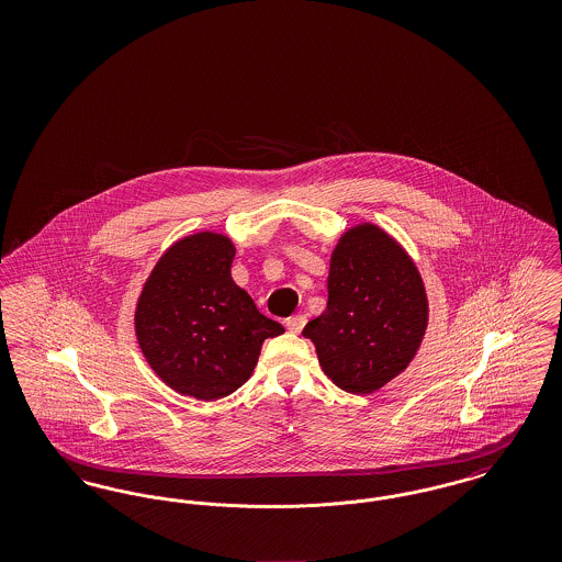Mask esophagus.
<instances>
[{
  "instance_id": "34e87169",
  "label": "esophagus",
  "mask_w": 562,
  "mask_h": 562,
  "mask_svg": "<svg viewBox=\"0 0 562 562\" xmlns=\"http://www.w3.org/2000/svg\"><path fill=\"white\" fill-rule=\"evenodd\" d=\"M305 316H293V318H289L286 321V328L294 333V335H299L301 330H303V326H305Z\"/></svg>"
}]
</instances>
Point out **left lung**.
<instances>
[{
  "label": "left lung",
  "mask_w": 562,
  "mask_h": 562,
  "mask_svg": "<svg viewBox=\"0 0 562 562\" xmlns=\"http://www.w3.org/2000/svg\"><path fill=\"white\" fill-rule=\"evenodd\" d=\"M328 301L303 337L326 376L367 396L406 371L426 337L429 301L406 248L371 221L348 227L330 252Z\"/></svg>",
  "instance_id": "1"
}]
</instances>
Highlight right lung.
Here are the masks:
<instances>
[{
	"instance_id": "1",
	"label": "right lung",
	"mask_w": 562,
	"mask_h": 562,
	"mask_svg": "<svg viewBox=\"0 0 562 562\" xmlns=\"http://www.w3.org/2000/svg\"><path fill=\"white\" fill-rule=\"evenodd\" d=\"M236 246L218 232L170 244L134 307V333L147 364L189 398L234 394L255 371L263 341L284 333L232 278Z\"/></svg>"
}]
</instances>
